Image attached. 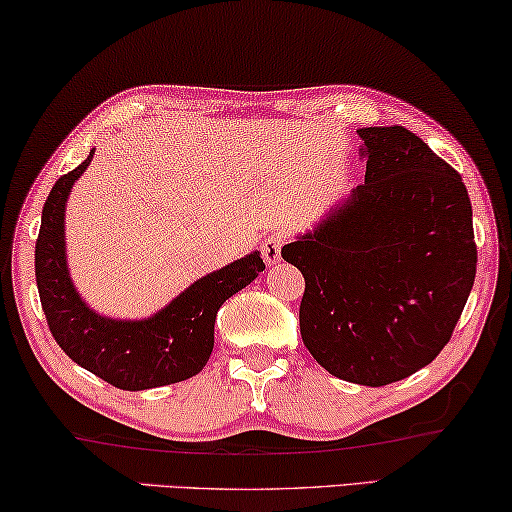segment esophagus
I'll return each mask as SVG.
<instances>
[{
  "label": "esophagus",
  "instance_id": "34e87169",
  "mask_svg": "<svg viewBox=\"0 0 512 512\" xmlns=\"http://www.w3.org/2000/svg\"><path fill=\"white\" fill-rule=\"evenodd\" d=\"M282 234L273 232L262 241V257L266 264H278L280 262V250H282Z\"/></svg>",
  "mask_w": 512,
  "mask_h": 512
}]
</instances>
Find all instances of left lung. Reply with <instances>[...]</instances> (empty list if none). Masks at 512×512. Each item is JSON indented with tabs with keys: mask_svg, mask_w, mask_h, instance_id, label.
I'll return each instance as SVG.
<instances>
[{
	"mask_svg": "<svg viewBox=\"0 0 512 512\" xmlns=\"http://www.w3.org/2000/svg\"><path fill=\"white\" fill-rule=\"evenodd\" d=\"M365 183L282 246L305 278L301 338L333 377L386 386L451 340L476 278L464 181L404 126L361 128Z\"/></svg>",
	"mask_w": 512,
	"mask_h": 512,
	"instance_id": "1",
	"label": "left lung"
}]
</instances>
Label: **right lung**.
<instances>
[{"instance_id":"right-lung-1","label":"right lung","mask_w":512,"mask_h":512,"mask_svg":"<svg viewBox=\"0 0 512 512\" xmlns=\"http://www.w3.org/2000/svg\"><path fill=\"white\" fill-rule=\"evenodd\" d=\"M91 158L94 149L85 163L59 177L43 204L36 285L52 338L80 368L121 391H144L195 377L213 352L220 305L264 271L262 257L255 250L209 273L147 319L101 317L75 292L64 241L66 200Z\"/></svg>"}]
</instances>
